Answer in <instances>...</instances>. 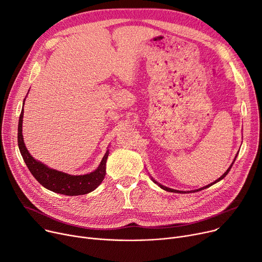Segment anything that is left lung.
<instances>
[{
	"label": "left lung",
	"mask_w": 262,
	"mask_h": 262,
	"mask_svg": "<svg viewBox=\"0 0 262 262\" xmlns=\"http://www.w3.org/2000/svg\"><path fill=\"white\" fill-rule=\"evenodd\" d=\"M237 156H238V153H237V155H236V157H235V159H233V161L231 162V164L229 166V168L227 169V171L221 176V177H219L216 181H214L213 183H211V184H209V185H207V186H205V187H203V188H200V189H198V190H192V191H190V192H196V191H201V190H204V189H206V188H208V187H210V186H212V185H214V184H216L217 182H220V181H222L223 178L228 174V172L230 171V169H231V167H232V164H233V162H235V160H236V158H237ZM150 178H152V181L155 183V184H157L161 189H163V190H166V191H169V192H174V193H189V192H186V191H180V190H174V189H171V188H168V187H166V186H163V185H161V184H159V183H157L154 178L150 176Z\"/></svg>",
	"instance_id": "8db88e82"
}]
</instances>
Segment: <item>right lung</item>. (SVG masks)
Returning <instances> with one entry per match:
<instances>
[{
	"mask_svg": "<svg viewBox=\"0 0 262 262\" xmlns=\"http://www.w3.org/2000/svg\"><path fill=\"white\" fill-rule=\"evenodd\" d=\"M25 99L23 101V106ZM23 114L24 109L22 108L18 124V145L27 168H29L30 172L33 174V176L36 178L40 185H42L48 190L55 192V193L69 196L87 194L101 185L106 174V161L109 155V149H107V152L102 158L99 167L91 173L84 175H70L57 170L51 169L48 166H46L45 163L36 160L31 155L29 149L26 148L22 135Z\"/></svg>",
	"mask_w": 262,
	"mask_h": 262,
	"instance_id": "1",
	"label": "right lung"
}]
</instances>
